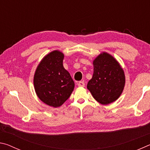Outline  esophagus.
I'll return each instance as SVG.
<instances>
[{"label": "esophagus", "instance_id": "obj_1", "mask_svg": "<svg viewBox=\"0 0 150 150\" xmlns=\"http://www.w3.org/2000/svg\"><path fill=\"white\" fill-rule=\"evenodd\" d=\"M78 86H79V87H85V83L83 82V81H79V82L78 83Z\"/></svg>", "mask_w": 150, "mask_h": 150}]
</instances>
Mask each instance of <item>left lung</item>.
<instances>
[{"mask_svg": "<svg viewBox=\"0 0 150 150\" xmlns=\"http://www.w3.org/2000/svg\"><path fill=\"white\" fill-rule=\"evenodd\" d=\"M93 77L87 87L93 98L102 105H108L118 99L125 85L122 68L115 57L103 52L93 61Z\"/></svg>", "mask_w": 150, "mask_h": 150, "instance_id": "obj_1", "label": "left lung"}]
</instances>
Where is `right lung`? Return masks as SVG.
I'll use <instances>...</instances> for the list:
<instances>
[{"label": "right lung", "instance_id": "right-lung-1", "mask_svg": "<svg viewBox=\"0 0 150 150\" xmlns=\"http://www.w3.org/2000/svg\"><path fill=\"white\" fill-rule=\"evenodd\" d=\"M64 54L54 50L39 63L34 77L37 96L43 103L53 107L62 106L74 89L75 83L63 65Z\"/></svg>", "mask_w": 150, "mask_h": 150}]
</instances>
